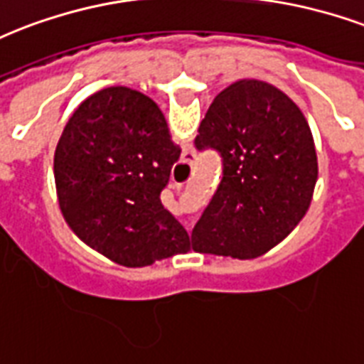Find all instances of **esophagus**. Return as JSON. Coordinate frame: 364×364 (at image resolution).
Returning a JSON list of instances; mask_svg holds the SVG:
<instances>
[{"label":"esophagus","mask_w":364,"mask_h":364,"mask_svg":"<svg viewBox=\"0 0 364 364\" xmlns=\"http://www.w3.org/2000/svg\"><path fill=\"white\" fill-rule=\"evenodd\" d=\"M185 227H187V229H191V223H188V221H185Z\"/></svg>","instance_id":"esophagus-1"}]
</instances>
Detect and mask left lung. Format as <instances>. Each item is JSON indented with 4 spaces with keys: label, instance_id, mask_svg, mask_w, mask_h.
Listing matches in <instances>:
<instances>
[{
    "label": "left lung",
    "instance_id": "obj_1",
    "mask_svg": "<svg viewBox=\"0 0 364 364\" xmlns=\"http://www.w3.org/2000/svg\"><path fill=\"white\" fill-rule=\"evenodd\" d=\"M196 149L223 158V177L193 229L200 254L254 259L282 242L311 204L318 166L304 112L263 80H238L215 95Z\"/></svg>",
    "mask_w": 364,
    "mask_h": 364
}]
</instances>
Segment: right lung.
<instances>
[{"mask_svg":"<svg viewBox=\"0 0 364 364\" xmlns=\"http://www.w3.org/2000/svg\"><path fill=\"white\" fill-rule=\"evenodd\" d=\"M179 154L151 97L124 85L90 95L66 122L53 158L66 225L124 267L188 252V232L160 202Z\"/></svg>","mask_w":364,"mask_h":364,"instance_id":"obj_1","label":"right lung"}]
</instances>
